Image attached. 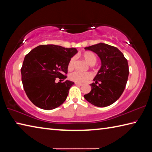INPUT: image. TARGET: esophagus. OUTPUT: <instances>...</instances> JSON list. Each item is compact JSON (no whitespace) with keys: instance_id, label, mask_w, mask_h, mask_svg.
I'll use <instances>...</instances> for the list:
<instances>
[{"instance_id":"34e87169","label":"esophagus","mask_w":152,"mask_h":152,"mask_svg":"<svg viewBox=\"0 0 152 152\" xmlns=\"http://www.w3.org/2000/svg\"><path fill=\"white\" fill-rule=\"evenodd\" d=\"M75 84L77 85H80V86L82 85V83H77V82H75Z\"/></svg>"}]
</instances>
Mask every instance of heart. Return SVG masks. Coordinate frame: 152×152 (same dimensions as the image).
I'll list each match as a JSON object with an SVG mask.
<instances>
[{
    "label": "heart",
    "instance_id": "obj_1",
    "mask_svg": "<svg viewBox=\"0 0 152 152\" xmlns=\"http://www.w3.org/2000/svg\"><path fill=\"white\" fill-rule=\"evenodd\" d=\"M83 58L85 60L88 64L90 65H93L96 64V56L94 53L91 52V51H85V52L83 54ZM75 63V58L73 57L69 60L68 64V69H73L74 65ZM92 77V75L91 73L86 72V73H82L79 72V71H74V72L71 73L69 75V79L72 80L73 81H75L77 83H83L87 81L88 79H90Z\"/></svg>",
    "mask_w": 152,
    "mask_h": 152
}]
</instances>
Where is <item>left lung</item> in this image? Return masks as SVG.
<instances>
[{
  "mask_svg": "<svg viewBox=\"0 0 152 152\" xmlns=\"http://www.w3.org/2000/svg\"><path fill=\"white\" fill-rule=\"evenodd\" d=\"M85 49L97 54L101 61V67L91 85V92L85 94V99L96 107H108L115 102L124 90L129 75L127 59L118 48L104 43Z\"/></svg>",
  "mask_w": 152,
  "mask_h": 152,
  "instance_id": "8db88e82",
  "label": "left lung"
}]
</instances>
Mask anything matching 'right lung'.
Segmentation results:
<instances>
[{"label": "right lung", "instance_id": "right-lung-1", "mask_svg": "<svg viewBox=\"0 0 152 152\" xmlns=\"http://www.w3.org/2000/svg\"><path fill=\"white\" fill-rule=\"evenodd\" d=\"M78 52L76 48L41 45L25 56L21 68L22 82L28 99L36 107L52 110L65 102L74 82L67 78L68 64Z\"/></svg>", "mask_w": 152, "mask_h": 152}]
</instances>
